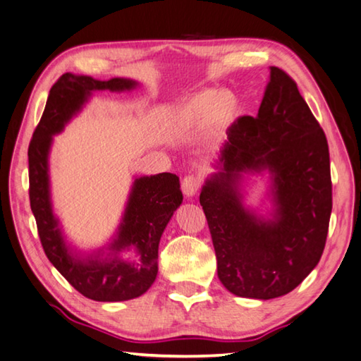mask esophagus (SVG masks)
Instances as JSON below:
<instances>
[{"label":"esophagus","mask_w":361,"mask_h":361,"mask_svg":"<svg viewBox=\"0 0 361 361\" xmlns=\"http://www.w3.org/2000/svg\"><path fill=\"white\" fill-rule=\"evenodd\" d=\"M200 187H201V178H198V176L195 174H188L182 180V192L183 195L188 196V198L198 193Z\"/></svg>","instance_id":"obj_1"}]
</instances>
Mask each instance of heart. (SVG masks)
<instances>
[{
  "instance_id": "b5f03b06",
  "label": "heart",
  "mask_w": 361,
  "mask_h": 361,
  "mask_svg": "<svg viewBox=\"0 0 361 361\" xmlns=\"http://www.w3.org/2000/svg\"><path fill=\"white\" fill-rule=\"evenodd\" d=\"M240 113V100L229 91H204L188 102L182 118L188 124L204 126L209 122L228 124Z\"/></svg>"
}]
</instances>
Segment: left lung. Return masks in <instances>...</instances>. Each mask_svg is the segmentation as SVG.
Returning <instances> with one entry per match:
<instances>
[{"instance_id": "8db88e82", "label": "left lung", "mask_w": 361, "mask_h": 361, "mask_svg": "<svg viewBox=\"0 0 361 361\" xmlns=\"http://www.w3.org/2000/svg\"><path fill=\"white\" fill-rule=\"evenodd\" d=\"M220 171L202 187L216 256V271L229 292L248 298L281 297L295 289L321 259L331 214L329 142L289 75L270 67L257 116L228 128ZM272 174L271 221L243 207L242 172Z\"/></svg>"}]
</instances>
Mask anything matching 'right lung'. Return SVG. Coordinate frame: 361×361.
<instances>
[{
	"mask_svg": "<svg viewBox=\"0 0 361 361\" xmlns=\"http://www.w3.org/2000/svg\"><path fill=\"white\" fill-rule=\"evenodd\" d=\"M135 86V81L126 78L100 81L86 75H61L51 86L44 114L28 147L30 202L45 255L80 294L96 302L130 300L152 286L159 271L160 237L183 200L179 178L171 173H160L135 179L118 237L108 247L111 255L80 257L67 248L53 215L49 152L53 135L63 130L92 91H124ZM130 246L140 256L137 263L124 262L118 256L122 249Z\"/></svg>",
	"mask_w": 361,
	"mask_h": 361,
	"instance_id": "obj_1",
	"label": "right lung"
}]
</instances>
